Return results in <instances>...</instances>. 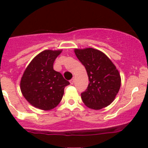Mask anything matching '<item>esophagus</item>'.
Listing matches in <instances>:
<instances>
[{
	"label": "esophagus",
	"instance_id": "obj_1",
	"mask_svg": "<svg viewBox=\"0 0 148 148\" xmlns=\"http://www.w3.org/2000/svg\"><path fill=\"white\" fill-rule=\"evenodd\" d=\"M70 83H71V84H72V85L74 84V78H73V79H71V80H70Z\"/></svg>",
	"mask_w": 148,
	"mask_h": 148
}]
</instances>
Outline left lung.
<instances>
[{"mask_svg":"<svg viewBox=\"0 0 148 148\" xmlns=\"http://www.w3.org/2000/svg\"><path fill=\"white\" fill-rule=\"evenodd\" d=\"M87 72L89 83L81 93L88 108L99 110L109 105L120 88V76L115 65L105 54L92 48L74 50Z\"/></svg>","mask_w":148,"mask_h":148,"instance_id":"obj_1","label":"left lung"}]
</instances>
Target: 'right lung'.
Instances as JSON below:
<instances>
[{
  "mask_svg": "<svg viewBox=\"0 0 148 148\" xmlns=\"http://www.w3.org/2000/svg\"><path fill=\"white\" fill-rule=\"evenodd\" d=\"M62 50H44L34 57L25 71L21 91L33 106L44 110L54 108L62 99L64 89L70 84L61 73L53 69V63Z\"/></svg>",
  "mask_w": 148,
  "mask_h": 148,
  "instance_id": "add662e5",
  "label": "right lung"
}]
</instances>
